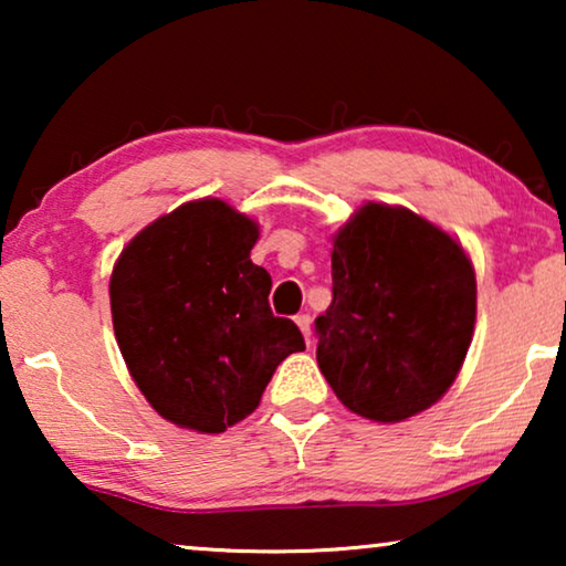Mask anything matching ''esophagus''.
I'll return each instance as SVG.
<instances>
[{
    "mask_svg": "<svg viewBox=\"0 0 566 566\" xmlns=\"http://www.w3.org/2000/svg\"><path fill=\"white\" fill-rule=\"evenodd\" d=\"M296 324H298V329L304 332L306 345H312V316H308V314H298V316H296Z\"/></svg>",
    "mask_w": 566,
    "mask_h": 566,
    "instance_id": "esophagus-1",
    "label": "esophagus"
}]
</instances>
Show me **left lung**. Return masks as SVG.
Returning <instances> with one entry per match:
<instances>
[{
    "instance_id": "obj_1",
    "label": "left lung",
    "mask_w": 566,
    "mask_h": 566,
    "mask_svg": "<svg viewBox=\"0 0 566 566\" xmlns=\"http://www.w3.org/2000/svg\"><path fill=\"white\" fill-rule=\"evenodd\" d=\"M474 322L469 254L409 208L366 203L332 239L316 363L350 412L401 422L436 405L459 376Z\"/></svg>"
}]
</instances>
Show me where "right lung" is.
<instances>
[{
    "label": "right lung",
    "instance_id": "add662e5",
    "mask_svg": "<svg viewBox=\"0 0 566 566\" xmlns=\"http://www.w3.org/2000/svg\"><path fill=\"white\" fill-rule=\"evenodd\" d=\"M260 227L219 198L159 216L111 275L113 329L146 401L180 428L223 432L258 409L275 368L304 350L273 316L270 273L250 252Z\"/></svg>",
    "mask_w": 566,
    "mask_h": 566
}]
</instances>
